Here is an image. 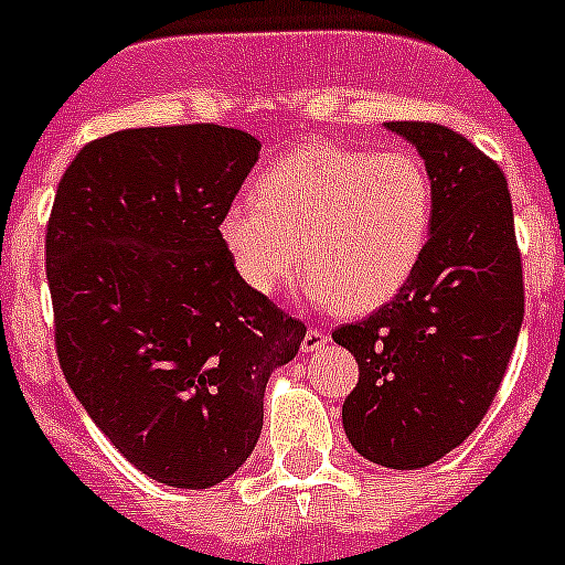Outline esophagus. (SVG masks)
Wrapping results in <instances>:
<instances>
[{
	"mask_svg": "<svg viewBox=\"0 0 565 565\" xmlns=\"http://www.w3.org/2000/svg\"><path fill=\"white\" fill-rule=\"evenodd\" d=\"M326 342H329V334H326L323 329H309L307 334H303V342H300V351L303 354H318V351H323Z\"/></svg>",
	"mask_w": 565,
	"mask_h": 565,
	"instance_id": "esophagus-1",
	"label": "esophagus"
}]
</instances>
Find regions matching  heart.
<instances>
[{
	"label": "heart",
	"mask_w": 565,
	"mask_h": 565,
	"mask_svg": "<svg viewBox=\"0 0 565 565\" xmlns=\"http://www.w3.org/2000/svg\"><path fill=\"white\" fill-rule=\"evenodd\" d=\"M431 231V181L402 150L318 141L262 172L253 200L228 205L220 236L242 284L273 295L307 267L303 295L373 312L413 278Z\"/></svg>",
	"instance_id": "1"
}]
</instances>
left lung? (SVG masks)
<instances>
[{
	"instance_id": "1",
	"label": "left lung",
	"mask_w": 565,
	"mask_h": 565,
	"mask_svg": "<svg viewBox=\"0 0 565 565\" xmlns=\"http://www.w3.org/2000/svg\"><path fill=\"white\" fill-rule=\"evenodd\" d=\"M424 158L431 231L413 278L337 345L360 362L342 426L376 466L415 471L457 449L499 393L524 320V276L508 181L466 136L387 122Z\"/></svg>"
}]
</instances>
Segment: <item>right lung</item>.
<instances>
[{
	"label": "right lung",
	"instance_id": "1",
	"mask_svg": "<svg viewBox=\"0 0 565 565\" xmlns=\"http://www.w3.org/2000/svg\"><path fill=\"white\" fill-rule=\"evenodd\" d=\"M220 125L134 128L57 183L46 281L61 371L141 473L203 490L250 457L265 387L307 326L242 284L220 220L258 161Z\"/></svg>",
	"mask_w": 565,
	"mask_h": 565
}]
</instances>
